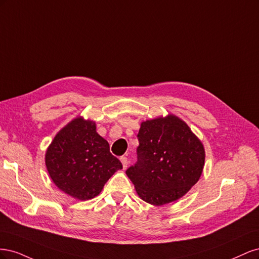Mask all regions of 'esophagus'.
I'll use <instances>...</instances> for the list:
<instances>
[{
  "label": "esophagus",
  "mask_w": 259,
  "mask_h": 259,
  "mask_svg": "<svg viewBox=\"0 0 259 259\" xmlns=\"http://www.w3.org/2000/svg\"><path fill=\"white\" fill-rule=\"evenodd\" d=\"M121 162H122V165H123V168H126L127 167V164H128V161H127V158L126 156H121Z\"/></svg>",
  "instance_id": "34e87169"
}]
</instances>
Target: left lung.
Segmentation results:
<instances>
[{"mask_svg":"<svg viewBox=\"0 0 259 259\" xmlns=\"http://www.w3.org/2000/svg\"><path fill=\"white\" fill-rule=\"evenodd\" d=\"M137 162L126 169L138 195L152 205L178 200L198 183L205 151L190 127L174 114L142 123Z\"/></svg>","mask_w":259,"mask_h":259,"instance_id":"1","label":"left lung"}]
</instances>
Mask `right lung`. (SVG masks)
Here are the masks:
<instances>
[{
    "label": "right lung",
    "mask_w": 259,
    "mask_h": 259,
    "mask_svg": "<svg viewBox=\"0 0 259 259\" xmlns=\"http://www.w3.org/2000/svg\"><path fill=\"white\" fill-rule=\"evenodd\" d=\"M49 174L61 191L85 201L98 195L122 163L110 152L96 124L76 117L61 128L46 150Z\"/></svg>",
    "instance_id": "right-lung-1"
}]
</instances>
